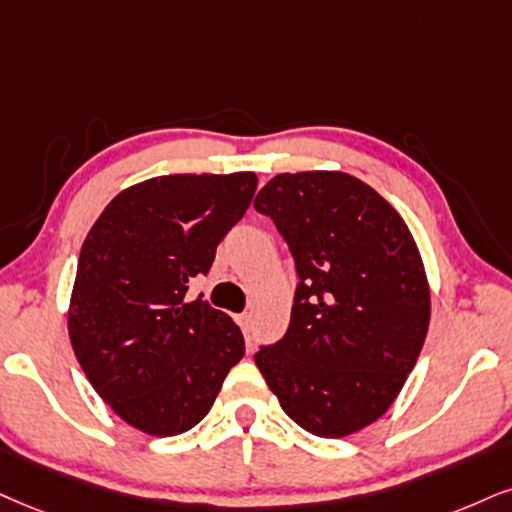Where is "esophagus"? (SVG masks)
<instances>
[{
	"label": "esophagus",
	"mask_w": 512,
	"mask_h": 512,
	"mask_svg": "<svg viewBox=\"0 0 512 512\" xmlns=\"http://www.w3.org/2000/svg\"><path fill=\"white\" fill-rule=\"evenodd\" d=\"M237 325L242 327L244 334H249L251 327H254V318H251V313H239L237 315Z\"/></svg>",
	"instance_id": "1"
}]
</instances>
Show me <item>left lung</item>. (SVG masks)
I'll return each mask as SVG.
<instances>
[{"mask_svg": "<svg viewBox=\"0 0 512 512\" xmlns=\"http://www.w3.org/2000/svg\"><path fill=\"white\" fill-rule=\"evenodd\" d=\"M254 208L292 251L299 285L280 342L254 361L296 425L339 439L387 413L430 327V285L408 225L346 173L275 175Z\"/></svg>", "mask_w": 512, "mask_h": 512, "instance_id": "8db88e82", "label": "left lung"}]
</instances>
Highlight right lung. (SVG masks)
Segmentation results:
<instances>
[{
	"label": "right lung",
	"mask_w": 512,
	"mask_h": 512,
	"mask_svg": "<svg viewBox=\"0 0 512 512\" xmlns=\"http://www.w3.org/2000/svg\"><path fill=\"white\" fill-rule=\"evenodd\" d=\"M256 185L254 173L161 175L123 189L87 232L68 308L75 358L118 418L151 437L204 420L242 361L230 315L187 289Z\"/></svg>",
	"instance_id": "obj_1"
}]
</instances>
